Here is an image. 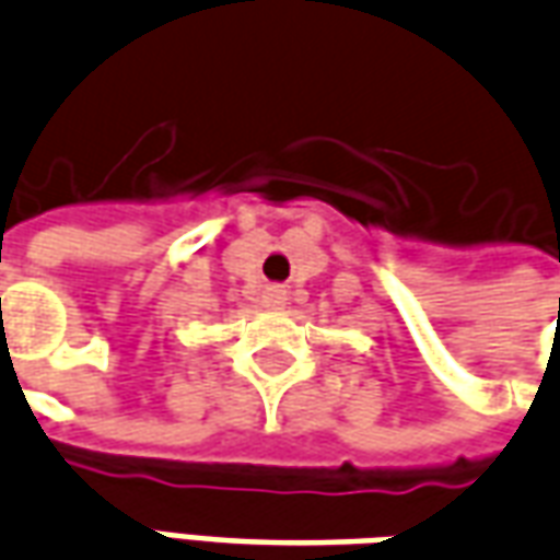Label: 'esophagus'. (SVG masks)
I'll return each mask as SVG.
<instances>
[{"label": "esophagus", "instance_id": "34e87169", "mask_svg": "<svg viewBox=\"0 0 560 560\" xmlns=\"http://www.w3.org/2000/svg\"><path fill=\"white\" fill-rule=\"evenodd\" d=\"M284 303H288V291H284V288H267V293H264V306L284 308Z\"/></svg>", "mask_w": 560, "mask_h": 560}]
</instances>
